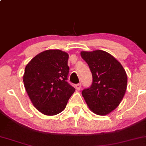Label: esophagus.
<instances>
[{
  "mask_svg": "<svg viewBox=\"0 0 146 146\" xmlns=\"http://www.w3.org/2000/svg\"><path fill=\"white\" fill-rule=\"evenodd\" d=\"M81 87H82V84H81V83H79V84H76V85H75V88H76V89L78 90H80Z\"/></svg>",
  "mask_w": 146,
  "mask_h": 146,
  "instance_id": "obj_1",
  "label": "esophagus"
}]
</instances>
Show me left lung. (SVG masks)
Segmentation results:
<instances>
[{"instance_id": "1", "label": "left lung", "mask_w": 146, "mask_h": 146, "mask_svg": "<svg viewBox=\"0 0 146 146\" xmlns=\"http://www.w3.org/2000/svg\"><path fill=\"white\" fill-rule=\"evenodd\" d=\"M92 75V84L82 94L93 113L105 115L120 105L127 87L126 71L113 56L103 50L81 52Z\"/></svg>"}]
</instances>
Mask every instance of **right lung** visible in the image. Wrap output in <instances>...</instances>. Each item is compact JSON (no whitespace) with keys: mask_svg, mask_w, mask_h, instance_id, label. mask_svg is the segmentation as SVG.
<instances>
[{"mask_svg":"<svg viewBox=\"0 0 146 146\" xmlns=\"http://www.w3.org/2000/svg\"><path fill=\"white\" fill-rule=\"evenodd\" d=\"M68 54L47 50L35 56L26 66L24 87L35 108L44 115H54L64 110L75 89L66 82Z\"/></svg>","mask_w":146,"mask_h":146,"instance_id":"1","label":"right lung"}]
</instances>
